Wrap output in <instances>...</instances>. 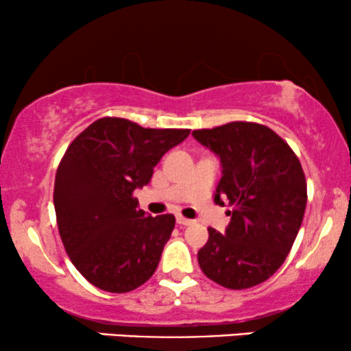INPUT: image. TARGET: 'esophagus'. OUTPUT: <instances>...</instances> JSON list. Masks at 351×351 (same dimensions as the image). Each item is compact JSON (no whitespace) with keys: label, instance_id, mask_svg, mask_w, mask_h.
Here are the masks:
<instances>
[{"label":"esophagus","instance_id":"obj_1","mask_svg":"<svg viewBox=\"0 0 351 351\" xmlns=\"http://www.w3.org/2000/svg\"><path fill=\"white\" fill-rule=\"evenodd\" d=\"M176 223L180 224V226H191L193 223H195V221L193 219H186V217H183V216H176Z\"/></svg>","mask_w":351,"mask_h":351}]
</instances>
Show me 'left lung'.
Wrapping results in <instances>:
<instances>
[{
	"mask_svg": "<svg viewBox=\"0 0 351 351\" xmlns=\"http://www.w3.org/2000/svg\"><path fill=\"white\" fill-rule=\"evenodd\" d=\"M193 136L221 162L215 201L232 206L223 234L208 229L201 271L223 287H254L284 264L304 219L307 183L299 158L259 123L231 122Z\"/></svg>",
	"mask_w": 351,
	"mask_h": 351,
	"instance_id": "left-lung-1",
	"label": "left lung"
}]
</instances>
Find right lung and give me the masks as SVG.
Segmentation results:
<instances>
[{"mask_svg":"<svg viewBox=\"0 0 351 351\" xmlns=\"http://www.w3.org/2000/svg\"><path fill=\"white\" fill-rule=\"evenodd\" d=\"M189 130L143 128L130 120H95L69 145L54 183L59 234L72 264L102 291L123 293L156 271L175 216L138 208L135 189Z\"/></svg>","mask_w":351,"mask_h":351,"instance_id":"1","label":"right lung"}]
</instances>
